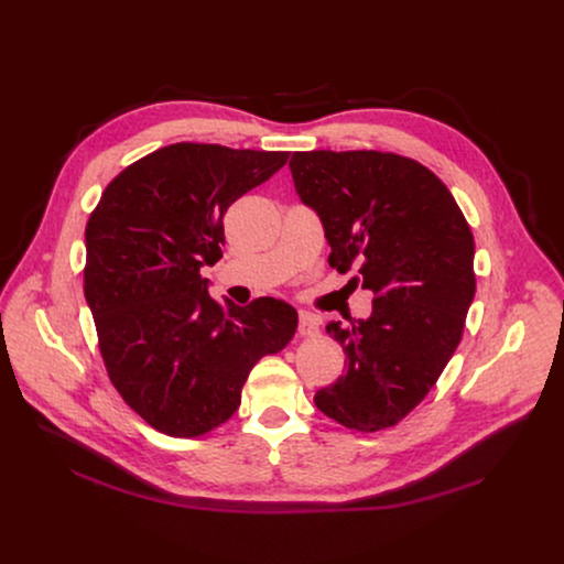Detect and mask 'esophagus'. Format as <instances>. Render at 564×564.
<instances>
[{"instance_id":"esophagus-1","label":"esophagus","mask_w":564,"mask_h":564,"mask_svg":"<svg viewBox=\"0 0 564 564\" xmlns=\"http://www.w3.org/2000/svg\"><path fill=\"white\" fill-rule=\"evenodd\" d=\"M299 335L301 337H314L318 335V318L310 312L299 314Z\"/></svg>"}]
</instances>
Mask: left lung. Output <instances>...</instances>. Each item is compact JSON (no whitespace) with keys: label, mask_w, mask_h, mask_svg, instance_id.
Masks as SVG:
<instances>
[{"label":"left lung","mask_w":564,"mask_h":564,"mask_svg":"<svg viewBox=\"0 0 564 564\" xmlns=\"http://www.w3.org/2000/svg\"><path fill=\"white\" fill-rule=\"evenodd\" d=\"M294 189L341 274L375 294L368 318L330 321L346 372L316 409L355 431L406 417L453 357L475 296L470 227L446 185L411 158L381 151H296Z\"/></svg>","instance_id":"1"}]
</instances>
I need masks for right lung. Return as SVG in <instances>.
<instances>
[{"instance_id":"obj_1","label":"right lung","mask_w":564,"mask_h":564,"mask_svg":"<svg viewBox=\"0 0 564 564\" xmlns=\"http://www.w3.org/2000/svg\"><path fill=\"white\" fill-rule=\"evenodd\" d=\"M288 151L178 142L120 172L87 223L85 296L107 372L155 431L196 437L227 422L263 355L296 333V310L209 296L227 207L288 163Z\"/></svg>"}]
</instances>
